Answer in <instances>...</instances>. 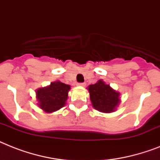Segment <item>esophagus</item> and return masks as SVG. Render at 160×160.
I'll return each mask as SVG.
<instances>
[{
  "instance_id": "34e87169",
  "label": "esophagus",
  "mask_w": 160,
  "mask_h": 160,
  "mask_svg": "<svg viewBox=\"0 0 160 160\" xmlns=\"http://www.w3.org/2000/svg\"><path fill=\"white\" fill-rule=\"evenodd\" d=\"M77 85H79V86L84 87V86H85V85H86V84H85V83H78Z\"/></svg>"
}]
</instances>
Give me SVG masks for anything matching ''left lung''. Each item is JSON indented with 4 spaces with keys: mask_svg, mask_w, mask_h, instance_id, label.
Instances as JSON below:
<instances>
[{
    "mask_svg": "<svg viewBox=\"0 0 160 160\" xmlns=\"http://www.w3.org/2000/svg\"><path fill=\"white\" fill-rule=\"evenodd\" d=\"M87 89L93 108L101 112H113L121 102V93L102 80H99L94 84H89Z\"/></svg>",
    "mask_w": 160,
    "mask_h": 160,
    "instance_id": "left-lung-1",
    "label": "left lung"
}]
</instances>
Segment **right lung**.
<instances>
[{
    "label": "right lung",
    "instance_id": "add662e5",
    "mask_svg": "<svg viewBox=\"0 0 160 160\" xmlns=\"http://www.w3.org/2000/svg\"><path fill=\"white\" fill-rule=\"evenodd\" d=\"M71 89L69 84L56 80L49 85L36 89L38 106L47 113H52L66 105L68 93Z\"/></svg>",
    "mask_w": 160,
    "mask_h": 160
}]
</instances>
